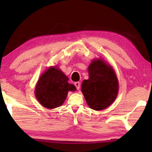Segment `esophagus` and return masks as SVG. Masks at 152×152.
<instances>
[{
  "label": "esophagus",
  "mask_w": 152,
  "mask_h": 152,
  "mask_svg": "<svg viewBox=\"0 0 152 152\" xmlns=\"http://www.w3.org/2000/svg\"><path fill=\"white\" fill-rule=\"evenodd\" d=\"M74 85L76 87L77 90H79L80 89V83L79 82H76L74 83Z\"/></svg>",
  "instance_id": "esophagus-1"
}]
</instances>
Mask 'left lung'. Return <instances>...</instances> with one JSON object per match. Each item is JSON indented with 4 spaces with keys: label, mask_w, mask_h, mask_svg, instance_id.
Listing matches in <instances>:
<instances>
[{
    "label": "left lung",
    "mask_w": 152,
    "mask_h": 152,
    "mask_svg": "<svg viewBox=\"0 0 152 152\" xmlns=\"http://www.w3.org/2000/svg\"><path fill=\"white\" fill-rule=\"evenodd\" d=\"M89 78L82 82L81 91L87 104L95 110L110 106L118 95L119 81L113 67L101 58L94 59L88 68Z\"/></svg>",
    "instance_id": "left-lung-1"
}]
</instances>
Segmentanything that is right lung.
I'll use <instances>...</instances> for the list:
<instances>
[{"mask_svg": "<svg viewBox=\"0 0 152 152\" xmlns=\"http://www.w3.org/2000/svg\"><path fill=\"white\" fill-rule=\"evenodd\" d=\"M67 77L57 66H51L43 72L36 84L35 95L39 103L49 109L60 107L69 91L76 88L68 82Z\"/></svg>", "mask_w": 152, "mask_h": 152, "instance_id": "right-lung-1", "label": "right lung"}]
</instances>
